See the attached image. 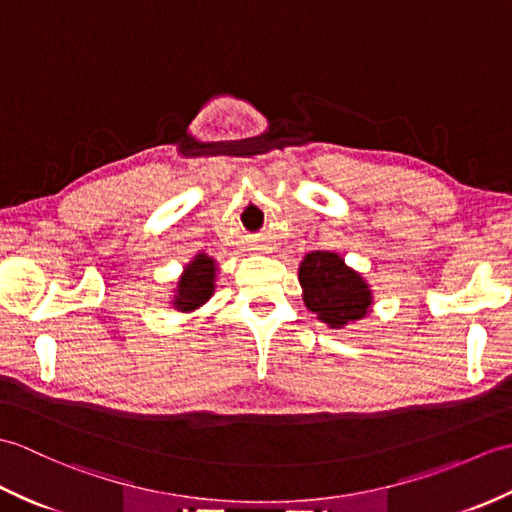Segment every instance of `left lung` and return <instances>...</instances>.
Returning a JSON list of instances; mask_svg holds the SVG:
<instances>
[{"label":"left lung","instance_id":"obj_1","mask_svg":"<svg viewBox=\"0 0 512 512\" xmlns=\"http://www.w3.org/2000/svg\"><path fill=\"white\" fill-rule=\"evenodd\" d=\"M299 281L306 292L303 301L308 310L317 312L319 319L332 328H343L345 323L363 319L372 306L365 281L334 253H308L299 268Z\"/></svg>","mask_w":512,"mask_h":512}]
</instances>
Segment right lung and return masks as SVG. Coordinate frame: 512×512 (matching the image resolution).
Masks as SVG:
<instances>
[{
	"mask_svg": "<svg viewBox=\"0 0 512 512\" xmlns=\"http://www.w3.org/2000/svg\"><path fill=\"white\" fill-rule=\"evenodd\" d=\"M213 279H215V264L206 255H198L184 270L182 279L178 281V297L176 306L187 312L200 308L213 295Z\"/></svg>",
	"mask_w": 512,
	"mask_h": 512,
	"instance_id": "right-lung-1",
	"label": "right lung"
}]
</instances>
